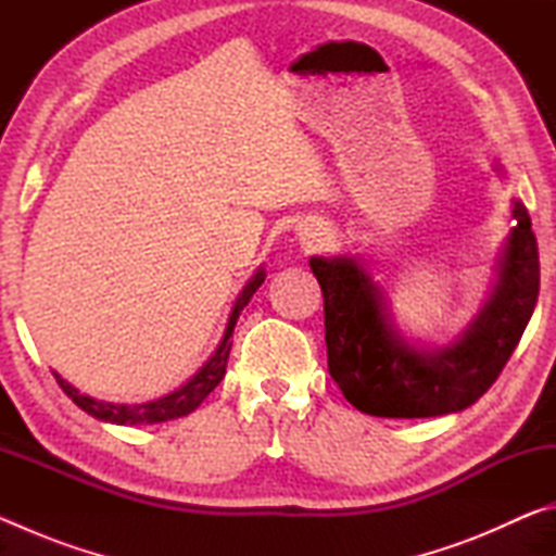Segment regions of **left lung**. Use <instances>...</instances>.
Returning <instances> with one entry per match:
<instances>
[{
	"label": "left lung",
	"mask_w": 556,
	"mask_h": 556,
	"mask_svg": "<svg viewBox=\"0 0 556 556\" xmlns=\"http://www.w3.org/2000/svg\"><path fill=\"white\" fill-rule=\"evenodd\" d=\"M513 230L497 281L466 333L444 348H414L397 333L378 281L353 257H312L324 291L328 372L355 409L421 419L460 412L497 380L534 312L540 255L532 220L513 201Z\"/></svg>",
	"instance_id": "left-lung-1"
}]
</instances>
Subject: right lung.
<instances>
[{"label":"right lung","instance_id":"add662e5","mask_svg":"<svg viewBox=\"0 0 556 556\" xmlns=\"http://www.w3.org/2000/svg\"><path fill=\"white\" fill-rule=\"evenodd\" d=\"M262 281H265V269H257V275L244 285L240 296L235 299V306L228 318V328H225L223 341L218 348H215V353L208 357V363H205L203 368L184 384V388L166 394V397H159L154 402H144V404H115V402H100L96 397H88V394H80L71 382H65L59 372H53L55 382L61 384V390L68 394V397L78 404L83 412H88L90 417H96L100 421H110V425H127V427L159 425V421L186 417V414H191L195 407H199V404L208 397V394L218 388V382L223 380L225 365H228V355L232 348L230 336L235 331V324H238L240 312L248 306L252 294L262 287Z\"/></svg>","mask_w":556,"mask_h":556}]
</instances>
